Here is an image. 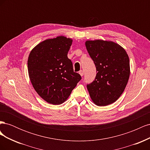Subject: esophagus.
Instances as JSON below:
<instances>
[{
	"instance_id": "obj_1",
	"label": "esophagus",
	"mask_w": 150,
	"mask_h": 150,
	"mask_svg": "<svg viewBox=\"0 0 150 150\" xmlns=\"http://www.w3.org/2000/svg\"><path fill=\"white\" fill-rule=\"evenodd\" d=\"M79 74L81 76H83L84 75V71H82V70L79 71Z\"/></svg>"
}]
</instances>
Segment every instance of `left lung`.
<instances>
[{"mask_svg":"<svg viewBox=\"0 0 150 150\" xmlns=\"http://www.w3.org/2000/svg\"><path fill=\"white\" fill-rule=\"evenodd\" d=\"M85 44L97 72L87 89L96 105L107 106L120 97L128 83L129 57L123 48L111 41L88 40Z\"/></svg>","mask_w":150,"mask_h":150,"instance_id":"obj_1","label":"left lung"}]
</instances>
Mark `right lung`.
<instances>
[{
    "label": "right lung",
    "mask_w": 150,
    "mask_h": 150,
    "mask_svg": "<svg viewBox=\"0 0 150 150\" xmlns=\"http://www.w3.org/2000/svg\"><path fill=\"white\" fill-rule=\"evenodd\" d=\"M72 42L64 36L47 39L37 45L29 56L31 83L39 96L50 104L64 102L81 79L67 57Z\"/></svg>",
    "instance_id": "right-lung-1"
}]
</instances>
